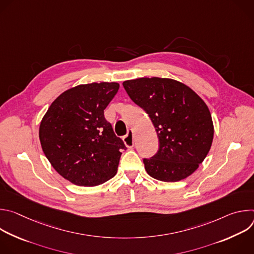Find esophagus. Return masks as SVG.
Wrapping results in <instances>:
<instances>
[{
  "label": "esophagus",
  "mask_w": 254,
  "mask_h": 254,
  "mask_svg": "<svg viewBox=\"0 0 254 254\" xmlns=\"http://www.w3.org/2000/svg\"><path fill=\"white\" fill-rule=\"evenodd\" d=\"M124 142H125V144H126L127 148H132L133 147L134 140H133V134H132L131 130H129L127 132V134L124 136Z\"/></svg>",
  "instance_id": "esophagus-1"
}]
</instances>
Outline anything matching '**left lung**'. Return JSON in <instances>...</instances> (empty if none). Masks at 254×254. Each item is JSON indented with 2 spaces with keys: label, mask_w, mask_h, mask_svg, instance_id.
I'll list each match as a JSON object with an SVG mask.
<instances>
[{
  "label": "left lung",
  "mask_w": 254,
  "mask_h": 254,
  "mask_svg": "<svg viewBox=\"0 0 254 254\" xmlns=\"http://www.w3.org/2000/svg\"><path fill=\"white\" fill-rule=\"evenodd\" d=\"M130 99L146 112L160 148L143 159L147 173L163 182L192 175L208 155L214 126L205 101L189 86L171 78L141 77L123 82Z\"/></svg>",
  "instance_id": "left-lung-1"
}]
</instances>
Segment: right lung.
Masks as SVG:
<instances>
[{
  "label": "right lung",
  "instance_id": "add662e5",
  "mask_svg": "<svg viewBox=\"0 0 254 254\" xmlns=\"http://www.w3.org/2000/svg\"><path fill=\"white\" fill-rule=\"evenodd\" d=\"M117 82L79 84L62 92L39 127L42 150L55 171L70 183L94 187L118 172L124 141L104 119Z\"/></svg>",
  "mask_w": 254,
  "mask_h": 254
}]
</instances>
